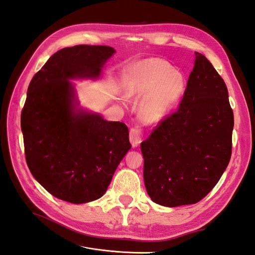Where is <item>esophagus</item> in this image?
<instances>
[{
  "instance_id": "1",
  "label": "esophagus",
  "mask_w": 255,
  "mask_h": 255,
  "mask_svg": "<svg viewBox=\"0 0 255 255\" xmlns=\"http://www.w3.org/2000/svg\"><path fill=\"white\" fill-rule=\"evenodd\" d=\"M143 132L140 127H133L129 129V141L133 146L139 145L142 141Z\"/></svg>"
}]
</instances>
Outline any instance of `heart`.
<instances>
[{
	"label": "heart",
	"instance_id": "b5f03b06",
	"mask_svg": "<svg viewBox=\"0 0 255 255\" xmlns=\"http://www.w3.org/2000/svg\"><path fill=\"white\" fill-rule=\"evenodd\" d=\"M184 88L180 72L163 59L152 58L136 68L134 75L126 83L125 92L128 98L144 96L139 105L140 117L144 122L156 123L171 111Z\"/></svg>",
	"mask_w": 255,
	"mask_h": 255
}]
</instances>
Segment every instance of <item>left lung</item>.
<instances>
[{
    "label": "left lung",
    "mask_w": 255,
    "mask_h": 255,
    "mask_svg": "<svg viewBox=\"0 0 255 255\" xmlns=\"http://www.w3.org/2000/svg\"><path fill=\"white\" fill-rule=\"evenodd\" d=\"M195 55L177 110L140 144L146 192L153 202L169 207L201 201L232 154L234 115L227 85L203 54Z\"/></svg>",
    "instance_id": "8db88e82"
}]
</instances>
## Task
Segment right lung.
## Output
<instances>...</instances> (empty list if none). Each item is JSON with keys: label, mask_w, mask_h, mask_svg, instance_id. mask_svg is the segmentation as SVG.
<instances>
[{"label": "right lung", "mask_w": 255, "mask_h": 255, "mask_svg": "<svg viewBox=\"0 0 255 255\" xmlns=\"http://www.w3.org/2000/svg\"><path fill=\"white\" fill-rule=\"evenodd\" d=\"M116 51L80 44L57 51L30 81L21 113L26 164L51 195L70 203L101 198L130 149L123 122L74 113L76 78H97Z\"/></svg>", "instance_id": "add662e5"}]
</instances>
